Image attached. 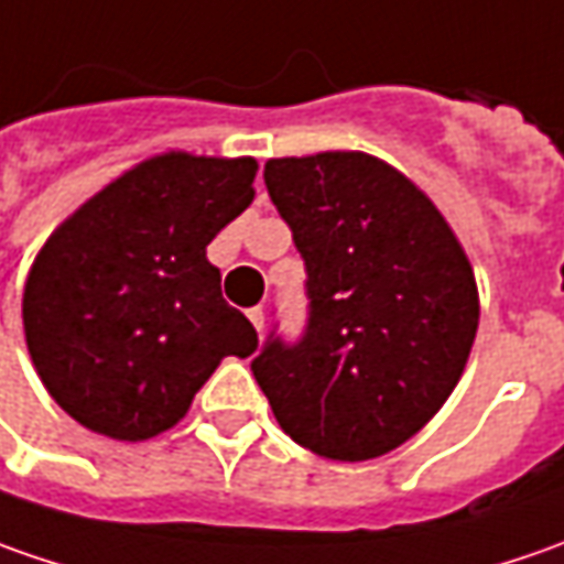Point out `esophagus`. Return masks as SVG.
<instances>
[{
  "instance_id": "esophagus-1",
  "label": "esophagus",
  "mask_w": 564,
  "mask_h": 564,
  "mask_svg": "<svg viewBox=\"0 0 564 564\" xmlns=\"http://www.w3.org/2000/svg\"><path fill=\"white\" fill-rule=\"evenodd\" d=\"M248 316H250V323H253V329H257V333H263V323H267V316H263V307H260V304H257V307H250Z\"/></svg>"
}]
</instances>
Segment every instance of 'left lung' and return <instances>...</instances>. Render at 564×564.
<instances>
[{"instance_id":"8db88e82","label":"left lung","mask_w":564,"mask_h":564,"mask_svg":"<svg viewBox=\"0 0 564 564\" xmlns=\"http://www.w3.org/2000/svg\"><path fill=\"white\" fill-rule=\"evenodd\" d=\"M263 182L304 260L307 319L297 338L272 326L253 379L314 455H386L462 379L480 319L465 250L417 187L367 153L270 160Z\"/></svg>"}]
</instances>
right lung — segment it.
I'll return each instance as SVG.
<instances>
[{
  "label": "right lung",
  "mask_w": 564,
  "mask_h": 564,
  "mask_svg": "<svg viewBox=\"0 0 564 564\" xmlns=\"http://www.w3.org/2000/svg\"><path fill=\"white\" fill-rule=\"evenodd\" d=\"M253 160L169 153L77 209L24 285L33 367L62 411L112 440L182 421L257 329L223 297L206 245L253 200Z\"/></svg>",
  "instance_id": "1"
}]
</instances>
